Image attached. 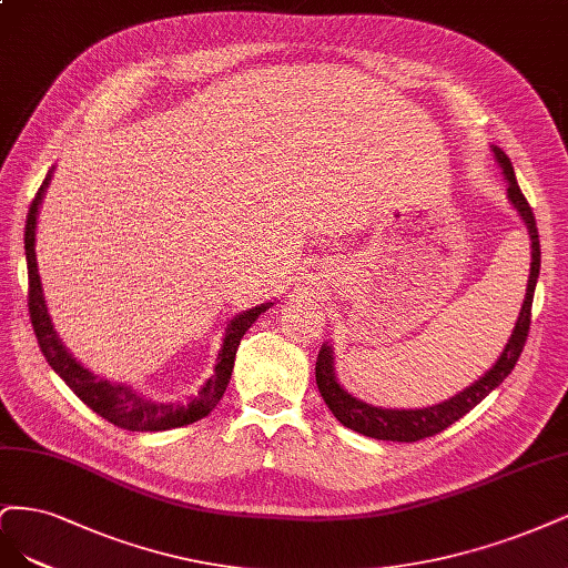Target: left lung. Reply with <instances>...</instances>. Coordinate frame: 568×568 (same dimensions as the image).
<instances>
[{
    "label": "left lung",
    "instance_id": "8db88e82",
    "mask_svg": "<svg viewBox=\"0 0 568 568\" xmlns=\"http://www.w3.org/2000/svg\"><path fill=\"white\" fill-rule=\"evenodd\" d=\"M496 151L498 162L503 164V172L507 176V195L511 200V205L517 207L521 219L526 222L528 235H530V276H528V287H526V297L521 304V314L515 325V333H511L505 352L496 361L493 368L479 377L477 382L453 396L450 400H444V404L432 406V408H419V410H387V408H375L363 404V400L354 398L352 394H346L339 382L335 379L333 373V352L331 346L323 344L318 358H316V384L318 392L325 400V406L333 410V415L339 419L344 427H349L363 436H373L379 438V442H419V438L434 436L438 432H444L453 423H457L463 415H467L474 406L481 404V400L503 384V379L515 371V365L524 352V344L530 331V306H534V292L538 283V273H540V241H538V226H536V216L534 210H530L528 200L524 197L515 168H511L509 158L500 151Z\"/></svg>",
    "mask_w": 568,
    "mask_h": 568
}]
</instances>
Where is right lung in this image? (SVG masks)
Wrapping results in <instances>:
<instances>
[{"label": "right lung", "mask_w": 568, "mask_h": 568, "mask_svg": "<svg viewBox=\"0 0 568 568\" xmlns=\"http://www.w3.org/2000/svg\"><path fill=\"white\" fill-rule=\"evenodd\" d=\"M47 184H49V174L42 181L40 191L34 193L28 210V219H26L28 308H30L34 337H38V344L47 363L63 377L68 387L75 392L91 410L120 429L162 432V429H174L181 425H191L195 419L205 417L226 392V384L233 373L237 344H241L243 335L250 331V325L257 321L271 304L254 306L231 321L224 337V346L222 352H219V358L214 365V375L205 382V387L200 389L197 396H193L189 404H155V400L143 398L130 387H124V384H111L108 379H99L94 373L82 368V365L65 352V346L59 342V335L53 331L51 318L47 314L42 283L38 273V257H34V226H38V207L42 203Z\"/></svg>", "instance_id": "right-lung-1"}]
</instances>
